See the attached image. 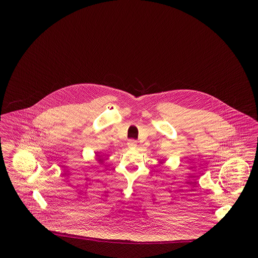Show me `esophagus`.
<instances>
[{
  "instance_id": "1",
  "label": "esophagus",
  "mask_w": 258,
  "mask_h": 258,
  "mask_svg": "<svg viewBox=\"0 0 258 258\" xmlns=\"http://www.w3.org/2000/svg\"><path fill=\"white\" fill-rule=\"evenodd\" d=\"M127 146L130 148H135L137 146V142L134 140V139H131V140H128V142H127Z\"/></svg>"
}]
</instances>
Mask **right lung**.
I'll return each instance as SVG.
<instances>
[{"label": "right lung", "mask_w": 258, "mask_h": 258, "mask_svg": "<svg viewBox=\"0 0 258 258\" xmlns=\"http://www.w3.org/2000/svg\"><path fill=\"white\" fill-rule=\"evenodd\" d=\"M97 157H98V159H97V160H98V162H99V163H101L103 160H102V159H100V156L97 155Z\"/></svg>", "instance_id": "1"}]
</instances>
